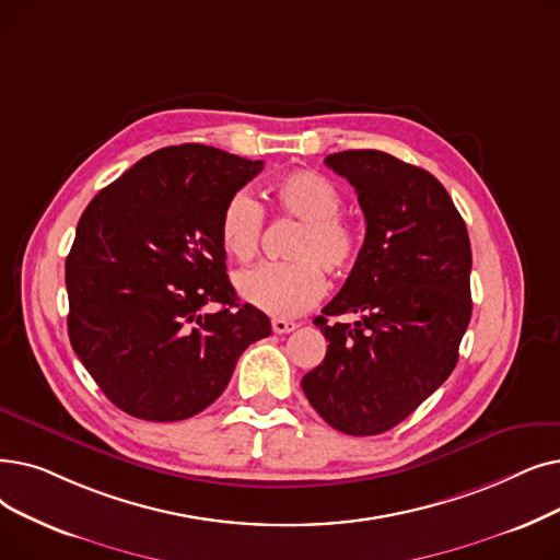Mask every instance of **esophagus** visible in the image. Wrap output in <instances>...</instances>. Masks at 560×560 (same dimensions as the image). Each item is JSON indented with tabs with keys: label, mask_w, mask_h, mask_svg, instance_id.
I'll use <instances>...</instances> for the list:
<instances>
[{
	"label": "esophagus",
	"mask_w": 560,
	"mask_h": 560,
	"mask_svg": "<svg viewBox=\"0 0 560 560\" xmlns=\"http://www.w3.org/2000/svg\"><path fill=\"white\" fill-rule=\"evenodd\" d=\"M272 329H275V334H288V331L298 329V323L283 320V318H275V320H272Z\"/></svg>",
	"instance_id": "obj_1"
}]
</instances>
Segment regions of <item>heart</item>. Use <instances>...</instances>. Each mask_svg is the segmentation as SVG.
I'll use <instances>...</instances> for the list:
<instances>
[{
	"mask_svg": "<svg viewBox=\"0 0 560 560\" xmlns=\"http://www.w3.org/2000/svg\"><path fill=\"white\" fill-rule=\"evenodd\" d=\"M277 212L300 222L288 245L285 262H262L237 275L240 298L262 313L293 318L318 302L331 275H343L359 252V235L343 210V194L323 174L290 172L272 185ZM265 214L249 191H235L220 217V242L235 260L258 252Z\"/></svg>",
	"mask_w": 560,
	"mask_h": 560,
	"instance_id": "heart-1",
	"label": "heart"
}]
</instances>
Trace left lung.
I'll return each mask as SVG.
<instances>
[{
    "label": "left lung",
    "mask_w": 560,
    "mask_h": 560,
    "mask_svg": "<svg viewBox=\"0 0 560 560\" xmlns=\"http://www.w3.org/2000/svg\"><path fill=\"white\" fill-rule=\"evenodd\" d=\"M325 164L354 187L366 237L340 293L313 320L329 346L302 388L331 428L382 434L455 369L471 320L469 233L444 185L421 166L369 149ZM346 312L360 320L326 323Z\"/></svg>",
    "instance_id": "obj_1"
}]
</instances>
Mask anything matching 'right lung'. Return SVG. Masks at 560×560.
<instances>
[{
    "label": "right lung",
    "instance_id": "1",
    "mask_svg": "<svg viewBox=\"0 0 560 560\" xmlns=\"http://www.w3.org/2000/svg\"><path fill=\"white\" fill-rule=\"evenodd\" d=\"M262 168L203 143L141 158L95 194L66 258L68 336L103 394L143 421H183L270 336L226 275L220 217ZM210 305H217L214 312Z\"/></svg>",
    "mask_w": 560,
    "mask_h": 560
}]
</instances>
